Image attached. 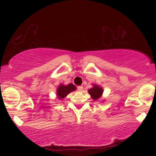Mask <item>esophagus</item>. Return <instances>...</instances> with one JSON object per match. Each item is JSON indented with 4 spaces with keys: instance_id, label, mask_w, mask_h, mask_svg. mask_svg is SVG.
<instances>
[{
    "instance_id": "1",
    "label": "esophagus",
    "mask_w": 156,
    "mask_h": 156,
    "mask_svg": "<svg viewBox=\"0 0 156 156\" xmlns=\"http://www.w3.org/2000/svg\"><path fill=\"white\" fill-rule=\"evenodd\" d=\"M83 86H78V91H83Z\"/></svg>"
}]
</instances>
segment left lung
Returning a JSON list of instances; mask_svg holds the SVG:
<instances>
[{"label": "left lung", "mask_w": 156, "mask_h": 156, "mask_svg": "<svg viewBox=\"0 0 156 156\" xmlns=\"http://www.w3.org/2000/svg\"><path fill=\"white\" fill-rule=\"evenodd\" d=\"M88 92L92 99L97 100L100 98V97L102 96V93H103V89H102L101 87H99L97 84H94L93 87L89 89Z\"/></svg>", "instance_id": "1"}]
</instances>
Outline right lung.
Wrapping results in <instances>:
<instances>
[{
    "mask_svg": "<svg viewBox=\"0 0 156 156\" xmlns=\"http://www.w3.org/2000/svg\"><path fill=\"white\" fill-rule=\"evenodd\" d=\"M76 89V87L75 85H73V84L69 83L67 85H64V84H60L58 86V88L57 89L56 91V95L58 98L60 100H62L63 98L67 96V95L72 92L73 91H75Z\"/></svg>",
    "mask_w": 156,
    "mask_h": 156,
    "instance_id": "1",
    "label": "right lung"
}]
</instances>
